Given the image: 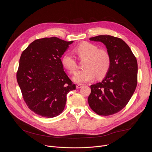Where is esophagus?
I'll use <instances>...</instances> for the list:
<instances>
[{"mask_svg":"<svg viewBox=\"0 0 152 152\" xmlns=\"http://www.w3.org/2000/svg\"><path fill=\"white\" fill-rule=\"evenodd\" d=\"M82 85H82V84H77V85H76V88L77 89H79V88H80L82 86Z\"/></svg>","mask_w":152,"mask_h":152,"instance_id":"obj_1","label":"esophagus"}]
</instances>
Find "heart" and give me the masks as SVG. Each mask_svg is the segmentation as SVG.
<instances>
[{"label":"heart","mask_w":152,"mask_h":152,"mask_svg":"<svg viewBox=\"0 0 152 152\" xmlns=\"http://www.w3.org/2000/svg\"><path fill=\"white\" fill-rule=\"evenodd\" d=\"M74 52L80 59H85L82 70L76 72L73 80L78 83H85L97 77H103L109 71L111 58L110 53L105 49L99 48L92 44L85 42L77 46ZM62 64L70 72L76 71L77 64L74 56L71 53H65L61 58Z\"/></svg>","instance_id":"heart-1"}]
</instances>
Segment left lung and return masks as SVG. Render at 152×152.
Returning <instances> with one entry per match:
<instances>
[{
    "instance_id": "left-lung-1",
    "label": "left lung",
    "mask_w": 152,
    "mask_h": 152,
    "mask_svg": "<svg viewBox=\"0 0 152 152\" xmlns=\"http://www.w3.org/2000/svg\"><path fill=\"white\" fill-rule=\"evenodd\" d=\"M90 39L103 43L111 55V63L102 82L91 85L88 104L98 115H113L125 107L136 89L137 61L131 48L121 38L98 35Z\"/></svg>"
}]
</instances>
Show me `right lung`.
Listing matches in <instances>:
<instances>
[{"instance_id":"1","label":"right lung","mask_w":152,"mask_h":152,"mask_svg":"<svg viewBox=\"0 0 152 152\" xmlns=\"http://www.w3.org/2000/svg\"><path fill=\"white\" fill-rule=\"evenodd\" d=\"M73 42L57 37L38 39L21 53L17 80L25 102L36 114L46 118L59 115L67 94L76 89L61 59Z\"/></svg>"}]
</instances>
